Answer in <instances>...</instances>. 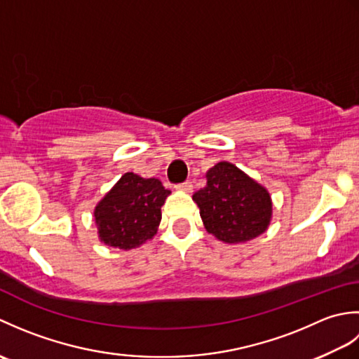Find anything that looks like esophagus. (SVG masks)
<instances>
[{
    "label": "esophagus",
    "mask_w": 359,
    "mask_h": 359,
    "mask_svg": "<svg viewBox=\"0 0 359 359\" xmlns=\"http://www.w3.org/2000/svg\"><path fill=\"white\" fill-rule=\"evenodd\" d=\"M175 188L177 189H180V191H185V193H191L193 191V184L191 182H184V184H179V185H175Z\"/></svg>",
    "instance_id": "obj_1"
}]
</instances>
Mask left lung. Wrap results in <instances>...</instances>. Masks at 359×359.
I'll return each mask as SVG.
<instances>
[{
  "mask_svg": "<svg viewBox=\"0 0 359 359\" xmlns=\"http://www.w3.org/2000/svg\"><path fill=\"white\" fill-rule=\"evenodd\" d=\"M193 201L207 231L226 243L257 238L271 220L270 193L230 162L210 168L207 185L194 193Z\"/></svg>",
  "mask_w": 359,
  "mask_h": 359,
  "instance_id": "1",
  "label": "left lung"
}]
</instances>
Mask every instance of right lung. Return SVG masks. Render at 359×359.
<instances>
[{
  "label": "right lung",
  "mask_w": 359,
  "mask_h": 359,
  "mask_svg": "<svg viewBox=\"0 0 359 359\" xmlns=\"http://www.w3.org/2000/svg\"><path fill=\"white\" fill-rule=\"evenodd\" d=\"M170 194L158 179L123 174L94 210L98 238L120 250L140 247L157 233L162 205Z\"/></svg>",
  "instance_id": "right-lung-1"
}]
</instances>
